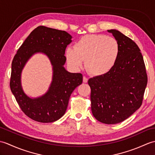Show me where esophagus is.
I'll use <instances>...</instances> for the list:
<instances>
[{"mask_svg":"<svg viewBox=\"0 0 155 155\" xmlns=\"http://www.w3.org/2000/svg\"><path fill=\"white\" fill-rule=\"evenodd\" d=\"M88 82V78H87V77H83V83H87Z\"/></svg>","mask_w":155,"mask_h":155,"instance_id":"1","label":"esophagus"}]
</instances>
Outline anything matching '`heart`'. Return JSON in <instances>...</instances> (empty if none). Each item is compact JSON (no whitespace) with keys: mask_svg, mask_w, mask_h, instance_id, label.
Segmentation results:
<instances>
[{"mask_svg":"<svg viewBox=\"0 0 155 155\" xmlns=\"http://www.w3.org/2000/svg\"><path fill=\"white\" fill-rule=\"evenodd\" d=\"M119 45L115 38L103 35L81 37L74 48L66 50V58L72 68L79 69L85 61V67L91 74L101 76L109 72L119 56Z\"/></svg>","mask_w":155,"mask_h":155,"instance_id":"b5f03b06","label":"heart"}]
</instances>
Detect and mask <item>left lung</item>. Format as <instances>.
Instances as JSON below:
<instances>
[{
	"label": "left lung",
	"mask_w": 155,
	"mask_h": 155,
	"mask_svg": "<svg viewBox=\"0 0 155 155\" xmlns=\"http://www.w3.org/2000/svg\"><path fill=\"white\" fill-rule=\"evenodd\" d=\"M119 45V56L107 73L88 81L91 89V110L101 123L113 124L132 115L143 103L147 74L137 45L115 29L108 30Z\"/></svg>",
	"instance_id": "left-lung-1"
}]
</instances>
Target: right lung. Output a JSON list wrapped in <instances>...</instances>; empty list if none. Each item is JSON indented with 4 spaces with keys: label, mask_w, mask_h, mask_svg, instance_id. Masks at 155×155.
Masks as SVG:
<instances>
[{
    "label": "right lung",
    "mask_w": 155,
    "mask_h": 155,
    "mask_svg": "<svg viewBox=\"0 0 155 155\" xmlns=\"http://www.w3.org/2000/svg\"><path fill=\"white\" fill-rule=\"evenodd\" d=\"M71 38L66 31L39 26L26 38L13 58L10 87L23 113L32 120L47 123L61 118L67 110L72 91L83 83V74L71 73L64 67L65 50ZM38 52L48 56L54 75L47 93L32 99L22 90L21 72L28 59Z\"/></svg>",
    "instance_id": "right-lung-1"
}]
</instances>
